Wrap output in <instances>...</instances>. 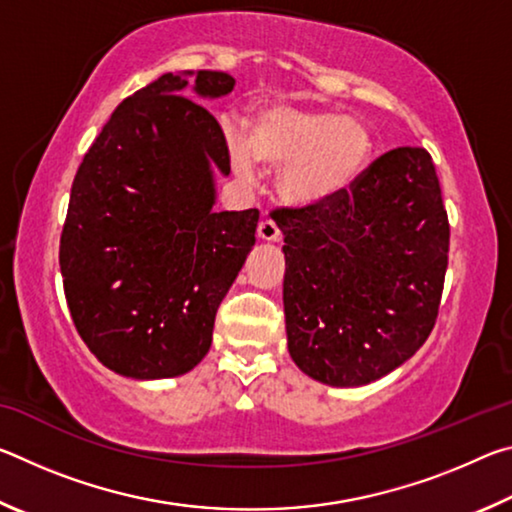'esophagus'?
I'll list each match as a JSON object with an SVG mask.
<instances>
[{
    "mask_svg": "<svg viewBox=\"0 0 512 512\" xmlns=\"http://www.w3.org/2000/svg\"><path fill=\"white\" fill-rule=\"evenodd\" d=\"M257 237L262 241H280V228H277L275 221L266 219L257 225Z\"/></svg>",
    "mask_w": 512,
    "mask_h": 512,
    "instance_id": "esophagus-1",
    "label": "esophagus"
}]
</instances>
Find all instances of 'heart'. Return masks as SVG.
Masks as SVG:
<instances>
[{"label":"heart","mask_w":512,"mask_h":512,"mask_svg":"<svg viewBox=\"0 0 512 512\" xmlns=\"http://www.w3.org/2000/svg\"><path fill=\"white\" fill-rule=\"evenodd\" d=\"M237 176L255 178L257 162L280 167L277 194L296 207L348 194L372 158V133L361 119L307 103H266L250 117L248 140L228 131Z\"/></svg>","instance_id":"heart-1"}]
</instances>
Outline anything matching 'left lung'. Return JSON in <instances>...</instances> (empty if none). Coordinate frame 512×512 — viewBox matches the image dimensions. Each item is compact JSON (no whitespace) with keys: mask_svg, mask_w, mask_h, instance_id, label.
I'll return each mask as SVG.
<instances>
[{"mask_svg":"<svg viewBox=\"0 0 512 512\" xmlns=\"http://www.w3.org/2000/svg\"><path fill=\"white\" fill-rule=\"evenodd\" d=\"M287 348L336 388L377 381L422 348L438 316L449 223L424 149L388 151L348 194L277 210Z\"/></svg>","mask_w":512,"mask_h":512,"instance_id":"left-lung-1","label":"left lung"}]
</instances>
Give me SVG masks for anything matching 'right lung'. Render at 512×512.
I'll list each match as a JSON object with an SVG mask.
<instances>
[{
	"instance_id": "right-lung-1",
	"label": "right lung",
	"mask_w": 512,
	"mask_h": 512,
	"mask_svg": "<svg viewBox=\"0 0 512 512\" xmlns=\"http://www.w3.org/2000/svg\"><path fill=\"white\" fill-rule=\"evenodd\" d=\"M232 88L212 69L162 74L119 103L76 171L60 237L65 298L83 343L117 375L196 368L255 246L257 210L214 212L230 153L193 101Z\"/></svg>"
}]
</instances>
